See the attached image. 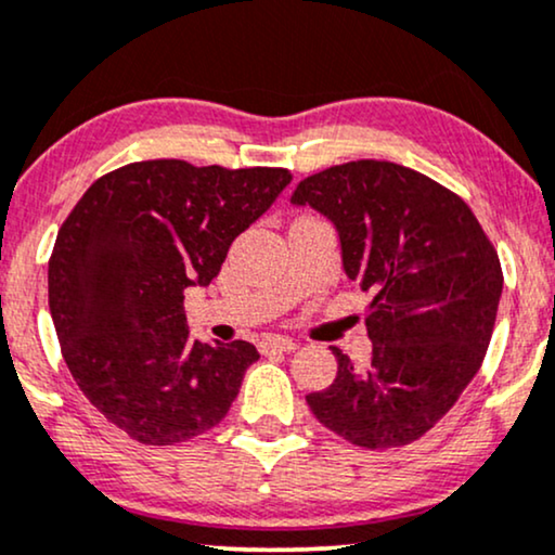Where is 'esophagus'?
I'll list each match as a JSON object with an SVG mask.
<instances>
[{
	"label": "esophagus",
	"mask_w": 555,
	"mask_h": 555,
	"mask_svg": "<svg viewBox=\"0 0 555 555\" xmlns=\"http://www.w3.org/2000/svg\"><path fill=\"white\" fill-rule=\"evenodd\" d=\"M294 348H297V343L292 338H284V335H266L261 340V353H271V350H284V353H289Z\"/></svg>",
	"instance_id": "34e87169"
}]
</instances>
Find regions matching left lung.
<instances>
[{"label":"left lung","instance_id":"1","mask_svg":"<svg viewBox=\"0 0 555 555\" xmlns=\"http://www.w3.org/2000/svg\"><path fill=\"white\" fill-rule=\"evenodd\" d=\"M294 205L333 220L343 269L374 292L371 363L333 346L338 376L307 395L348 443L382 451L423 438L479 371L502 297V266L451 189L391 160H350L299 181Z\"/></svg>","mask_w":555,"mask_h":555}]
</instances>
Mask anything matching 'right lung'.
<instances>
[{
	"label": "right lung",
	"instance_id": "1",
	"mask_svg": "<svg viewBox=\"0 0 555 555\" xmlns=\"http://www.w3.org/2000/svg\"><path fill=\"white\" fill-rule=\"evenodd\" d=\"M289 181L286 168L138 160L96 179L63 220L48 261L63 361L138 443H184L228 415L258 350L189 338L184 289L212 282Z\"/></svg>",
	"mask_w": 555,
	"mask_h": 555
}]
</instances>
